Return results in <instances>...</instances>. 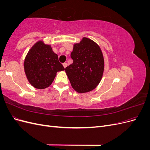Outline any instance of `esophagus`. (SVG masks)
<instances>
[{
  "label": "esophagus",
  "instance_id": "obj_1",
  "mask_svg": "<svg viewBox=\"0 0 150 150\" xmlns=\"http://www.w3.org/2000/svg\"><path fill=\"white\" fill-rule=\"evenodd\" d=\"M67 63H66V62H64V63H63V66H64V68H66V67H67Z\"/></svg>",
  "mask_w": 150,
  "mask_h": 150
}]
</instances>
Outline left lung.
I'll return each instance as SVG.
<instances>
[{
    "label": "left lung",
    "mask_w": 150,
    "mask_h": 150,
    "mask_svg": "<svg viewBox=\"0 0 150 150\" xmlns=\"http://www.w3.org/2000/svg\"><path fill=\"white\" fill-rule=\"evenodd\" d=\"M71 57L73 62L65 71L72 88L79 93L96 88L102 79L104 68L101 48L93 40L83 38L79 43L74 44Z\"/></svg>",
    "instance_id": "left-lung-1"
}]
</instances>
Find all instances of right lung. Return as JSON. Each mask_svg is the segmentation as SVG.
<instances>
[{
    "label": "right lung",
    "mask_w": 150,
    "mask_h": 150,
    "mask_svg": "<svg viewBox=\"0 0 150 150\" xmlns=\"http://www.w3.org/2000/svg\"><path fill=\"white\" fill-rule=\"evenodd\" d=\"M24 67L29 83L35 88L41 89L51 85L58 71L64 70L51 45L45 44L42 40L36 42L29 50Z\"/></svg>",
    "instance_id": "add662e5"
}]
</instances>
